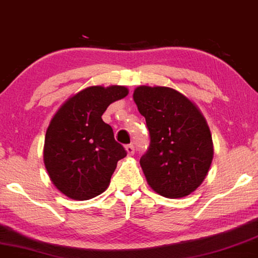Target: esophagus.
<instances>
[{
    "mask_svg": "<svg viewBox=\"0 0 258 258\" xmlns=\"http://www.w3.org/2000/svg\"><path fill=\"white\" fill-rule=\"evenodd\" d=\"M125 151H126V153H128V155H133V154H134V152H135L134 146H133V145H126L125 146Z\"/></svg>",
    "mask_w": 258,
    "mask_h": 258,
    "instance_id": "34e87169",
    "label": "esophagus"
}]
</instances>
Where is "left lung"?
Segmentation results:
<instances>
[{
    "mask_svg": "<svg viewBox=\"0 0 258 258\" xmlns=\"http://www.w3.org/2000/svg\"><path fill=\"white\" fill-rule=\"evenodd\" d=\"M133 98L151 136L147 153L140 159L148 185L167 199L190 195L205 180L214 154L205 116L170 87L139 86Z\"/></svg>",
    "mask_w": 258,
    "mask_h": 258,
    "instance_id": "obj_1",
    "label": "left lung"
}]
</instances>
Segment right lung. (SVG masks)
I'll return each instance as SVG.
<instances>
[{
	"label": "right lung",
	"mask_w": 258,
	"mask_h": 258,
	"mask_svg": "<svg viewBox=\"0 0 258 258\" xmlns=\"http://www.w3.org/2000/svg\"><path fill=\"white\" fill-rule=\"evenodd\" d=\"M128 93L125 86H91L66 100L52 117L44 142V164L63 195L85 201L107 189L117 161L126 152L101 116Z\"/></svg>",
	"instance_id": "right-lung-1"
}]
</instances>
